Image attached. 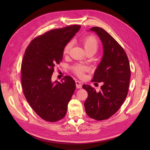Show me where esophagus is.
<instances>
[{"label":"esophagus","instance_id":"34e87169","mask_svg":"<svg viewBox=\"0 0 150 150\" xmlns=\"http://www.w3.org/2000/svg\"><path fill=\"white\" fill-rule=\"evenodd\" d=\"M75 83H76V88L78 89H81L82 88V84L81 83L80 81H75Z\"/></svg>","mask_w":150,"mask_h":150}]
</instances>
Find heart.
Segmentation results:
<instances>
[{
	"mask_svg": "<svg viewBox=\"0 0 150 150\" xmlns=\"http://www.w3.org/2000/svg\"><path fill=\"white\" fill-rule=\"evenodd\" d=\"M82 43L86 51L89 53H95L99 46V43L97 38L92 35H89L84 37L82 39ZM72 47V42H68L64 46L63 49V54L66 55L69 54L71 49ZM72 69L74 74L79 77H83L84 72L88 70V67L83 64H76L75 65L72 67Z\"/></svg>",
	"mask_w": 150,
	"mask_h": 150,
	"instance_id": "obj_1",
	"label": "heart"
}]
</instances>
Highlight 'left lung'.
I'll return each mask as SVG.
<instances>
[{"mask_svg":"<svg viewBox=\"0 0 150 150\" xmlns=\"http://www.w3.org/2000/svg\"><path fill=\"white\" fill-rule=\"evenodd\" d=\"M100 37L103 47V56L94 73L93 82H103L100 91L89 85L83 88L88 93L84 102L86 112L96 120H103L113 115L127 98L131 76L128 58L122 47L100 27L90 29Z\"/></svg>","mask_w":150,"mask_h":150,"instance_id":"left-lung-1","label":"left lung"}]
</instances>
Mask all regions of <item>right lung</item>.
<instances>
[{
    "label": "right lung",
    "mask_w": 150,
    "mask_h": 150,
    "mask_svg": "<svg viewBox=\"0 0 150 150\" xmlns=\"http://www.w3.org/2000/svg\"><path fill=\"white\" fill-rule=\"evenodd\" d=\"M79 25L53 29L33 39L25 51L21 64V83L25 97L43 120L55 122L67 112L75 82L65 76L52 81L54 68L62 59L63 49L80 30Z\"/></svg>",
    "instance_id": "obj_1"
}]
</instances>
